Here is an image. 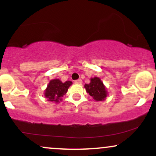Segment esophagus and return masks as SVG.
<instances>
[{"mask_svg":"<svg viewBox=\"0 0 156 156\" xmlns=\"http://www.w3.org/2000/svg\"><path fill=\"white\" fill-rule=\"evenodd\" d=\"M75 83L80 84V83H82V80H81V79H78V80H75Z\"/></svg>","mask_w":156,"mask_h":156,"instance_id":"obj_1","label":"esophagus"}]
</instances>
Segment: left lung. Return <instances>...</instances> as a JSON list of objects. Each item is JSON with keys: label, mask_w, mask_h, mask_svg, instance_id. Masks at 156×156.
Returning a JSON list of instances; mask_svg holds the SVG:
<instances>
[{"label": "left lung", "mask_w": 156, "mask_h": 156, "mask_svg": "<svg viewBox=\"0 0 156 156\" xmlns=\"http://www.w3.org/2000/svg\"><path fill=\"white\" fill-rule=\"evenodd\" d=\"M90 80V83L84 85L86 91L95 101H104L108 93L102 80L98 77L92 78Z\"/></svg>", "instance_id": "left-lung-1"}]
</instances>
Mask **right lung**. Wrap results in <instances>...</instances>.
I'll return each mask as SVG.
<instances>
[{
    "label": "right lung",
    "instance_id": "obj_1",
    "mask_svg": "<svg viewBox=\"0 0 156 156\" xmlns=\"http://www.w3.org/2000/svg\"><path fill=\"white\" fill-rule=\"evenodd\" d=\"M72 84L73 82L70 80L62 83L59 79L51 80L44 91V97L48 101L58 103Z\"/></svg>",
    "mask_w": 156,
    "mask_h": 156
}]
</instances>
